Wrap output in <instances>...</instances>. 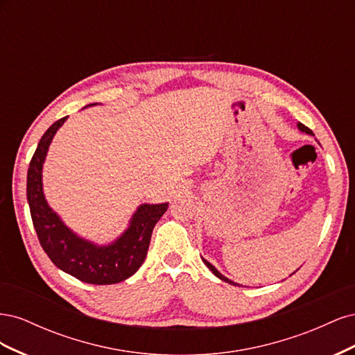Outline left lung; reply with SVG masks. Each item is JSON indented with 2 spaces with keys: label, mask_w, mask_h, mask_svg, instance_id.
<instances>
[{
  "label": "left lung",
  "mask_w": 355,
  "mask_h": 355,
  "mask_svg": "<svg viewBox=\"0 0 355 355\" xmlns=\"http://www.w3.org/2000/svg\"><path fill=\"white\" fill-rule=\"evenodd\" d=\"M297 127H299V130H300V132H305V133H308V135H314V133H313V130H311V128H308L306 125H304L302 123H299V124H297ZM202 262L206 263V265H207V268H209V270H210V271H211L214 275H216L218 278H220L222 282H227V283H230V284H234V286H240V284H237V283H234V282L228 280L227 277H223V275H222V274H220V272L216 270V268H214V266H213L210 262H207L206 259H202ZM293 274H295V272H293Z\"/></svg>",
  "instance_id": "8db88e82"
}]
</instances>
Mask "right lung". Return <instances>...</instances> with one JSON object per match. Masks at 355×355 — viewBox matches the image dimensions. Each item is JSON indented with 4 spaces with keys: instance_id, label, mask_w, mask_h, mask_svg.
I'll return each instance as SVG.
<instances>
[{
    "instance_id": "1",
    "label": "right lung",
    "mask_w": 355,
    "mask_h": 355,
    "mask_svg": "<svg viewBox=\"0 0 355 355\" xmlns=\"http://www.w3.org/2000/svg\"><path fill=\"white\" fill-rule=\"evenodd\" d=\"M65 121L67 116L60 118L42 135L28 168L26 196L40 244L53 263L80 282L99 286L124 282L144 263L153 230L168 204H142L133 214L130 227L114 244L99 247L77 237L49 207L41 182L51 139Z\"/></svg>"
}]
</instances>
